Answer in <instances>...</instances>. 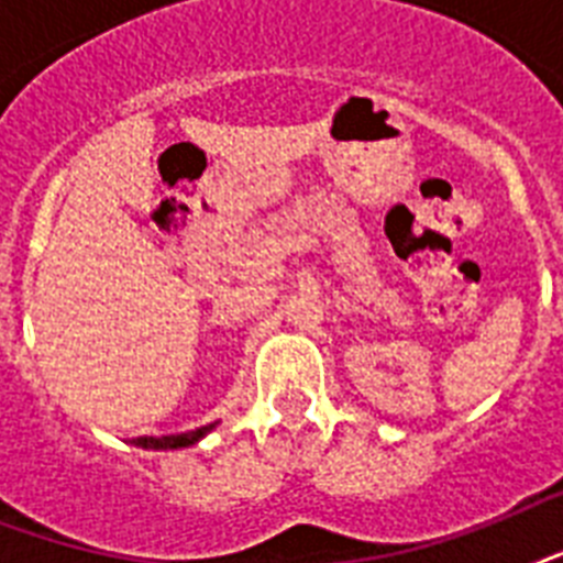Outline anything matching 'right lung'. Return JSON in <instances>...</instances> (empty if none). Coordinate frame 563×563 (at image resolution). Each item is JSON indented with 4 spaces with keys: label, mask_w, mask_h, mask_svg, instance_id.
<instances>
[{
    "label": "right lung",
    "mask_w": 563,
    "mask_h": 563,
    "mask_svg": "<svg viewBox=\"0 0 563 563\" xmlns=\"http://www.w3.org/2000/svg\"><path fill=\"white\" fill-rule=\"evenodd\" d=\"M216 423L201 429H192V432H180V435H145V438H134L131 444L143 446V450H180V446H192L198 444L207 432H212Z\"/></svg>",
    "instance_id": "1"
}]
</instances>
